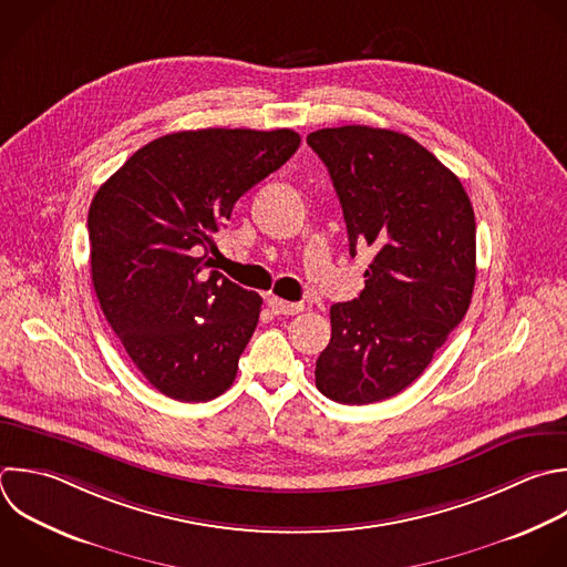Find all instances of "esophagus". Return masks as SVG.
<instances>
[{"mask_svg":"<svg viewBox=\"0 0 567 567\" xmlns=\"http://www.w3.org/2000/svg\"><path fill=\"white\" fill-rule=\"evenodd\" d=\"M268 308L275 312V315H299L303 310V303H292V301H286V299H279V297H268Z\"/></svg>","mask_w":567,"mask_h":567,"instance_id":"34e87169","label":"esophagus"}]
</instances>
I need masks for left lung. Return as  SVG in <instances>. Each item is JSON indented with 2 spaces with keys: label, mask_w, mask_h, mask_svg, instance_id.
Instances as JSON below:
<instances>
[{
  "label": "left lung",
  "mask_w": 567,
  "mask_h": 567,
  "mask_svg": "<svg viewBox=\"0 0 567 567\" xmlns=\"http://www.w3.org/2000/svg\"><path fill=\"white\" fill-rule=\"evenodd\" d=\"M343 210L350 255L370 246L365 288L330 308L321 394L368 405L405 390L467 312L476 224L458 177L412 137L341 126L308 135Z\"/></svg>",
  "instance_id": "8db88e82"
}]
</instances>
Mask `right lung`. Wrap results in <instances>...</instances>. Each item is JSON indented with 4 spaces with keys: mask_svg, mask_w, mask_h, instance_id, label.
<instances>
[{
    "mask_svg": "<svg viewBox=\"0 0 567 567\" xmlns=\"http://www.w3.org/2000/svg\"><path fill=\"white\" fill-rule=\"evenodd\" d=\"M290 128H204L140 148L93 197L100 306L153 388L177 401L226 392L264 299L213 268L237 199L299 148Z\"/></svg>",
    "mask_w": 567,
    "mask_h": 567,
    "instance_id": "add662e5",
    "label": "right lung"
}]
</instances>
